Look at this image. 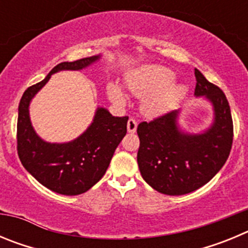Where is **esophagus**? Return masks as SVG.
Returning <instances> with one entry per match:
<instances>
[{
  "mask_svg": "<svg viewBox=\"0 0 248 248\" xmlns=\"http://www.w3.org/2000/svg\"><path fill=\"white\" fill-rule=\"evenodd\" d=\"M128 131L129 133H135L137 131V126H138V122L135 119H133V118H130V119L128 120Z\"/></svg>",
  "mask_w": 248,
  "mask_h": 248,
  "instance_id": "obj_1",
  "label": "esophagus"
}]
</instances>
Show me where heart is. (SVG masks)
I'll return each mask as SVG.
<instances>
[{"mask_svg": "<svg viewBox=\"0 0 248 248\" xmlns=\"http://www.w3.org/2000/svg\"><path fill=\"white\" fill-rule=\"evenodd\" d=\"M175 78L171 69L163 65H146L131 74L126 80L128 88L135 95L144 97L155 92L145 102V109L149 114H161L171 109L185 93V87L169 84ZM109 97L118 104H124L125 98L118 85L109 87Z\"/></svg>", "mask_w": 248, "mask_h": 248, "instance_id": "heart-1", "label": "heart"}]
</instances>
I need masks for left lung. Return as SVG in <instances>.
I'll list each match as a JSON object with an SVG mask.
<instances>
[{"label":"left lung","mask_w":248,"mask_h":248,"mask_svg":"<svg viewBox=\"0 0 248 248\" xmlns=\"http://www.w3.org/2000/svg\"><path fill=\"white\" fill-rule=\"evenodd\" d=\"M195 95H205L214 105L215 120L202 134L177 129V110L141 122L138 165L144 180L165 195H185L209 183L225 165L233 140V123L227 98L217 85L195 68Z\"/></svg>","instance_id":"left-lung-1"}]
</instances>
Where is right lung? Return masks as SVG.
<instances>
[{"label":"right lung","mask_w":248,"mask_h":248,"mask_svg":"<svg viewBox=\"0 0 248 248\" xmlns=\"http://www.w3.org/2000/svg\"><path fill=\"white\" fill-rule=\"evenodd\" d=\"M99 56L57 64L42 82L26 89L18 105L17 153L22 165L47 189L57 194L80 195L88 191L105 174L114 151L126 134L128 117H113L98 108L92 125L76 140L65 144L43 141L31 125L28 107L34 94L58 71H78Z\"/></svg>","instance_id":"add662e5"}]
</instances>
